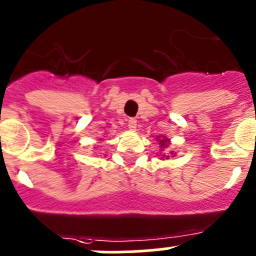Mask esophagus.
<instances>
[{"label": "esophagus", "instance_id": "obj_1", "mask_svg": "<svg viewBox=\"0 0 256 256\" xmlns=\"http://www.w3.org/2000/svg\"><path fill=\"white\" fill-rule=\"evenodd\" d=\"M128 128H130V130H136V128H137V120L133 119V118H130V120H128Z\"/></svg>", "mask_w": 256, "mask_h": 256}]
</instances>
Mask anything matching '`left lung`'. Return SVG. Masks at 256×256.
<instances>
[{
	"label": "left lung",
	"mask_w": 256,
	"mask_h": 256,
	"mask_svg": "<svg viewBox=\"0 0 256 256\" xmlns=\"http://www.w3.org/2000/svg\"><path fill=\"white\" fill-rule=\"evenodd\" d=\"M158 140L160 141V148H166L169 144V140L166 137H158ZM169 158V156H168Z\"/></svg>",
	"instance_id": "1"
}]
</instances>
